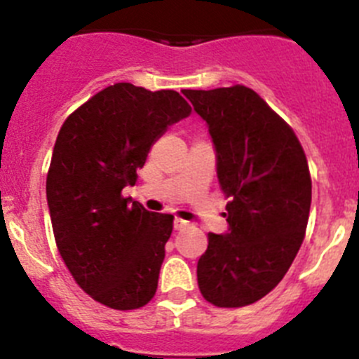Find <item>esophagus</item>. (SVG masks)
<instances>
[{
	"mask_svg": "<svg viewBox=\"0 0 359 359\" xmlns=\"http://www.w3.org/2000/svg\"><path fill=\"white\" fill-rule=\"evenodd\" d=\"M189 226V223L187 221H183V219H174V230H183V228Z\"/></svg>",
	"mask_w": 359,
	"mask_h": 359,
	"instance_id": "obj_1",
	"label": "esophagus"
}]
</instances>
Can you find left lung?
Instances as JSON below:
<instances>
[{"instance_id": "1", "label": "left lung", "mask_w": 359, "mask_h": 359, "mask_svg": "<svg viewBox=\"0 0 359 359\" xmlns=\"http://www.w3.org/2000/svg\"><path fill=\"white\" fill-rule=\"evenodd\" d=\"M208 126L228 230L208 233L198 286L217 307H243L277 286L294 261L311 208V176L293 129L253 90H183Z\"/></svg>"}]
</instances>
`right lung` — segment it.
<instances>
[{"instance_id": "1", "label": "right lung", "mask_w": 359, "mask_h": 359, "mask_svg": "<svg viewBox=\"0 0 359 359\" xmlns=\"http://www.w3.org/2000/svg\"><path fill=\"white\" fill-rule=\"evenodd\" d=\"M192 107L177 91L118 82L62 123L46 177V201L62 261L79 286L111 309L154 297L172 215L122 198L152 144Z\"/></svg>"}]
</instances>
